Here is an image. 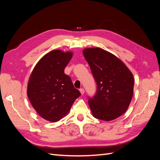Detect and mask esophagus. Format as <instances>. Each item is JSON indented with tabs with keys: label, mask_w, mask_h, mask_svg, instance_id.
<instances>
[{
	"label": "esophagus",
	"mask_w": 160,
	"mask_h": 160,
	"mask_svg": "<svg viewBox=\"0 0 160 160\" xmlns=\"http://www.w3.org/2000/svg\"><path fill=\"white\" fill-rule=\"evenodd\" d=\"M79 91H80V92H81V95H83V94H84V93H85V90H84V89H83V88H81V89H79Z\"/></svg>",
	"instance_id": "34e87169"
}]
</instances>
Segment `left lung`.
<instances>
[{"mask_svg":"<svg viewBox=\"0 0 160 160\" xmlns=\"http://www.w3.org/2000/svg\"><path fill=\"white\" fill-rule=\"evenodd\" d=\"M83 53L98 85L88 101L93 116L107 122L117 119L132 101L133 74L119 58L101 48H87Z\"/></svg>","mask_w":160,"mask_h":160,"instance_id":"obj_1","label":"left lung"}]
</instances>
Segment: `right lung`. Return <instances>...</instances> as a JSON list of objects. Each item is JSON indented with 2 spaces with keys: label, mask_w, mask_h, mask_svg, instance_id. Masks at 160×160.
Instances as JSON below:
<instances>
[{
  "label": "right lung",
  "mask_w": 160,
  "mask_h": 160,
  "mask_svg": "<svg viewBox=\"0 0 160 160\" xmlns=\"http://www.w3.org/2000/svg\"><path fill=\"white\" fill-rule=\"evenodd\" d=\"M72 57L71 51L47 53L34 67L27 85V95L41 118L57 122L67 115L81 95L64 69Z\"/></svg>",
  "instance_id": "obj_1"
}]
</instances>
